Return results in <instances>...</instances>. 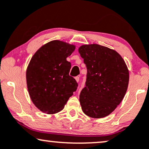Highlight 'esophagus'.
Here are the masks:
<instances>
[{
    "mask_svg": "<svg viewBox=\"0 0 149 149\" xmlns=\"http://www.w3.org/2000/svg\"><path fill=\"white\" fill-rule=\"evenodd\" d=\"M75 80H76V81L77 82H79V80H80V78H79L78 76L75 77Z\"/></svg>",
    "mask_w": 149,
    "mask_h": 149,
    "instance_id": "1",
    "label": "esophagus"
}]
</instances>
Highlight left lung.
Returning a JSON list of instances; mask_svg holds the SVG:
<instances>
[{"label":"left lung","instance_id":"1","mask_svg":"<svg viewBox=\"0 0 149 149\" xmlns=\"http://www.w3.org/2000/svg\"><path fill=\"white\" fill-rule=\"evenodd\" d=\"M87 69L86 86L80 95L83 112L94 118L106 117L123 100L130 73L122 56L114 49L99 44L78 48Z\"/></svg>","mask_w":149,"mask_h":149}]
</instances>
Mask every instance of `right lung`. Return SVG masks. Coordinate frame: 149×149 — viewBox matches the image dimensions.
Listing matches in <instances>:
<instances>
[{"mask_svg": "<svg viewBox=\"0 0 149 149\" xmlns=\"http://www.w3.org/2000/svg\"><path fill=\"white\" fill-rule=\"evenodd\" d=\"M76 45L60 40L43 45L32 56L26 69L27 88L32 102L41 112L58 113L76 91L78 84L69 75L67 58Z\"/></svg>", "mask_w": 149, "mask_h": 149, "instance_id": "obj_1", "label": "right lung"}]
</instances>
